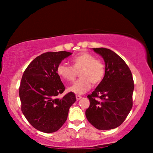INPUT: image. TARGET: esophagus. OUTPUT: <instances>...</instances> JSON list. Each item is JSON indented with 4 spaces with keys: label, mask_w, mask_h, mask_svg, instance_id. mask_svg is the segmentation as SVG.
Here are the masks:
<instances>
[{
    "label": "esophagus",
    "mask_w": 153,
    "mask_h": 153,
    "mask_svg": "<svg viewBox=\"0 0 153 153\" xmlns=\"http://www.w3.org/2000/svg\"><path fill=\"white\" fill-rule=\"evenodd\" d=\"M76 99H77V100H79V99H81V98H82V96H80V95H76Z\"/></svg>",
    "instance_id": "obj_1"
}]
</instances>
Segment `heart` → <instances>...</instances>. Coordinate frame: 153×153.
<instances>
[{
    "mask_svg": "<svg viewBox=\"0 0 153 153\" xmlns=\"http://www.w3.org/2000/svg\"><path fill=\"white\" fill-rule=\"evenodd\" d=\"M72 67L65 63L59 64L56 73L61 79L73 81L76 71H79L80 79L68 88L69 92L77 94H82L91 88L92 83L97 85L102 81L105 75V64L95 56L88 52H82L72 58Z\"/></svg>",
    "mask_w": 153,
    "mask_h": 153,
    "instance_id": "obj_1",
    "label": "heart"
}]
</instances>
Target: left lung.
I'll use <instances>...</instances> for the list:
<instances>
[{"label":"left lung","instance_id":"left-lung-1","mask_svg":"<svg viewBox=\"0 0 153 153\" xmlns=\"http://www.w3.org/2000/svg\"><path fill=\"white\" fill-rule=\"evenodd\" d=\"M92 49L104 59L105 75L88 96L90 107L86 116L94 128L107 130L120 126L130 112L134 84L130 69L115 52L105 48Z\"/></svg>","mask_w":153,"mask_h":153}]
</instances>
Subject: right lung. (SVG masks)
<instances>
[{"label":"right lung","instance_id":"right-lung-1","mask_svg":"<svg viewBox=\"0 0 153 153\" xmlns=\"http://www.w3.org/2000/svg\"><path fill=\"white\" fill-rule=\"evenodd\" d=\"M71 53L47 52L37 56L23 74L19 94L22 111L31 125L45 133L57 131L65 122L69 109L76 102V95L69 92L62 98L65 86L56 68Z\"/></svg>","mask_w":153,"mask_h":153}]
</instances>
